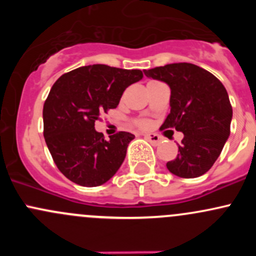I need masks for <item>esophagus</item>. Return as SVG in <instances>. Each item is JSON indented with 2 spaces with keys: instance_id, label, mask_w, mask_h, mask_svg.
<instances>
[{
  "instance_id": "1",
  "label": "esophagus",
  "mask_w": 256,
  "mask_h": 256,
  "mask_svg": "<svg viewBox=\"0 0 256 256\" xmlns=\"http://www.w3.org/2000/svg\"><path fill=\"white\" fill-rule=\"evenodd\" d=\"M144 138L148 140L150 142L154 144V146H157V144L161 142V136L156 135V134H146V135H144Z\"/></svg>"
}]
</instances>
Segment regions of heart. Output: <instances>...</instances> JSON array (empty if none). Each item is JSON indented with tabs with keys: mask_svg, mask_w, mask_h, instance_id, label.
I'll list each match as a JSON object with an SVG mask.
<instances>
[{
	"mask_svg": "<svg viewBox=\"0 0 256 256\" xmlns=\"http://www.w3.org/2000/svg\"><path fill=\"white\" fill-rule=\"evenodd\" d=\"M136 125L140 126V128H148V126H150V121L138 120V121H136Z\"/></svg>",
	"mask_w": 256,
	"mask_h": 256,
	"instance_id": "b5f03b06",
	"label": "heart"
}]
</instances>
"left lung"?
Returning a JSON list of instances; mask_svg holds the SVG:
<instances>
[{
    "mask_svg": "<svg viewBox=\"0 0 256 256\" xmlns=\"http://www.w3.org/2000/svg\"><path fill=\"white\" fill-rule=\"evenodd\" d=\"M171 89V112L162 128L183 132L178 154L167 162L171 174L196 178L210 170L230 134L233 109L220 80L190 63H174L144 70Z\"/></svg>",
    "mask_w": 256,
    "mask_h": 256,
    "instance_id": "8db88e82",
    "label": "left lung"
}]
</instances>
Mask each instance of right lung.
I'll list each match as a JSON object with an SVG mask.
<instances>
[{
	"mask_svg": "<svg viewBox=\"0 0 256 256\" xmlns=\"http://www.w3.org/2000/svg\"><path fill=\"white\" fill-rule=\"evenodd\" d=\"M142 76L138 69L94 64L54 82L43 106V135L54 164L72 182L96 187L120 168L135 136L120 131L105 140L95 130V121L102 112L115 109L126 88Z\"/></svg>",
	"mask_w": 256,
	"mask_h": 256,
	"instance_id": "1",
	"label": "right lung"
}]
</instances>
